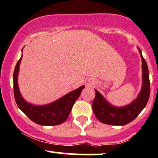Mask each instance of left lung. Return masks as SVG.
<instances>
[{
    "label": "left lung",
    "mask_w": 158,
    "mask_h": 158,
    "mask_svg": "<svg viewBox=\"0 0 158 158\" xmlns=\"http://www.w3.org/2000/svg\"><path fill=\"white\" fill-rule=\"evenodd\" d=\"M142 88L139 95L131 104L123 107L113 106L108 102L104 97L96 90L95 97L92 102V110L95 117L100 122L111 125H125L134 120L147 105L150 96L149 71L145 60L142 56Z\"/></svg>",
    "instance_id": "1"
}]
</instances>
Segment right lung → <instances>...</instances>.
<instances>
[{"label":"right lung","instance_id":"obj_1","mask_svg":"<svg viewBox=\"0 0 158 158\" xmlns=\"http://www.w3.org/2000/svg\"><path fill=\"white\" fill-rule=\"evenodd\" d=\"M22 56L17 62L14 72V93L19 109L35 123L40 125H58L63 123L69 117L75 102L80 95L85 85L70 92L56 101L45 106H34L25 101L19 90L17 76Z\"/></svg>","mask_w":158,"mask_h":158}]
</instances>
